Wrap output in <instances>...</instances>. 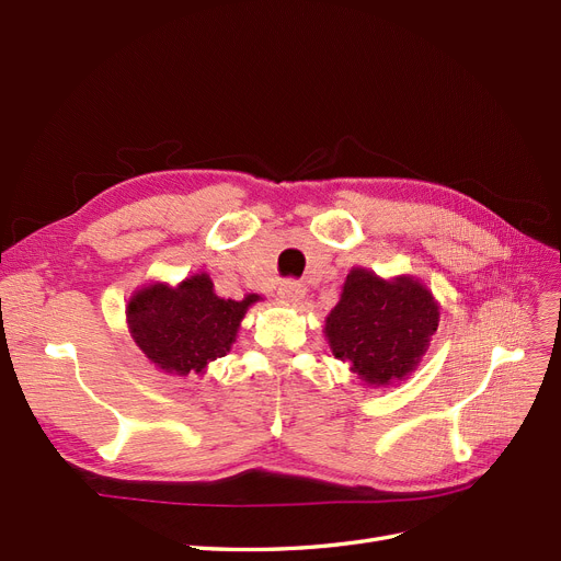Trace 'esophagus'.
<instances>
[{
    "instance_id": "1",
    "label": "esophagus",
    "mask_w": 561,
    "mask_h": 561,
    "mask_svg": "<svg viewBox=\"0 0 561 561\" xmlns=\"http://www.w3.org/2000/svg\"><path fill=\"white\" fill-rule=\"evenodd\" d=\"M304 295H307V290H304V285L297 280H285L278 287V299L290 304V307H297V304L304 299Z\"/></svg>"
}]
</instances>
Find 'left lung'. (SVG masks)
I'll return each mask as SVG.
<instances>
[{"instance_id": "left-lung-1", "label": "left lung", "mask_w": 561, "mask_h": 561, "mask_svg": "<svg viewBox=\"0 0 561 561\" xmlns=\"http://www.w3.org/2000/svg\"><path fill=\"white\" fill-rule=\"evenodd\" d=\"M437 322L439 304L419 278H381L353 266L322 332L334 358L346 363L363 386L388 388L419 367Z\"/></svg>"}]
</instances>
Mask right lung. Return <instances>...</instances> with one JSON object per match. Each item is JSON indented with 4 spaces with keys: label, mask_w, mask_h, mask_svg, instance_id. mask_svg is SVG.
I'll list each match as a JSON object with an SVG mask.
<instances>
[{
    "label": "right lung",
    "mask_w": 561,
    "mask_h": 561,
    "mask_svg": "<svg viewBox=\"0 0 561 561\" xmlns=\"http://www.w3.org/2000/svg\"><path fill=\"white\" fill-rule=\"evenodd\" d=\"M257 301L260 295H215L210 276L198 271L178 285L154 280L138 287L126 304V322L133 342L163 375L201 377L231 351L248 309Z\"/></svg>",
    "instance_id": "right-lung-1"
}]
</instances>
